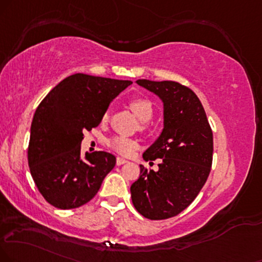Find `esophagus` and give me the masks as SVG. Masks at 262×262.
<instances>
[{"label": "esophagus", "mask_w": 262, "mask_h": 262, "mask_svg": "<svg viewBox=\"0 0 262 262\" xmlns=\"http://www.w3.org/2000/svg\"><path fill=\"white\" fill-rule=\"evenodd\" d=\"M125 163H127V160L124 159V158H120V157L116 158V165H122V164Z\"/></svg>", "instance_id": "1"}]
</instances>
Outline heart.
<instances>
[{
	"label": "heart",
	"instance_id": "obj_1",
	"mask_svg": "<svg viewBox=\"0 0 262 262\" xmlns=\"http://www.w3.org/2000/svg\"><path fill=\"white\" fill-rule=\"evenodd\" d=\"M128 105H130L131 111L135 113V115L140 119V121H142V130H147L148 121L153 118L154 114V108L151 102L148 98H144V97H136V98L131 99ZM106 119H108V114L105 113L103 115L102 120L106 121ZM108 146L120 156H130L132 151L137 148V142L127 137L114 136L109 140Z\"/></svg>",
	"mask_w": 262,
	"mask_h": 262
}]
</instances>
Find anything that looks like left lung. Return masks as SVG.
Listing matches in <instances>:
<instances>
[{"label": "left lung", "instance_id": "obj_1", "mask_svg": "<svg viewBox=\"0 0 262 262\" xmlns=\"http://www.w3.org/2000/svg\"><path fill=\"white\" fill-rule=\"evenodd\" d=\"M164 102V130L143 153L144 160L160 159L159 170L141 166L131 185L134 206L149 220H165L182 212L196 198L212 165V130L199 98L175 81L137 80Z\"/></svg>", "mask_w": 262, "mask_h": 262}]
</instances>
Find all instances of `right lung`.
Returning a JSON list of instances; mask_svg holds the SVG:
<instances>
[{"label": "right lung", "instance_id": "1", "mask_svg": "<svg viewBox=\"0 0 262 262\" xmlns=\"http://www.w3.org/2000/svg\"><path fill=\"white\" fill-rule=\"evenodd\" d=\"M128 80L74 74L38 104L31 122L28 163L38 192L58 209H75L97 194L115 166V157L93 151L81 157L83 131L101 124L109 104Z\"/></svg>", "mask_w": 262, "mask_h": 262}]
</instances>
